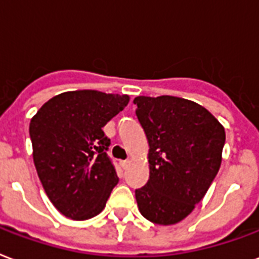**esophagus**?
Listing matches in <instances>:
<instances>
[{
	"instance_id": "34e87169",
	"label": "esophagus",
	"mask_w": 259,
	"mask_h": 259,
	"mask_svg": "<svg viewBox=\"0 0 259 259\" xmlns=\"http://www.w3.org/2000/svg\"><path fill=\"white\" fill-rule=\"evenodd\" d=\"M129 165H130V160H122V161H121V167H122V168H123V169L127 168Z\"/></svg>"
}]
</instances>
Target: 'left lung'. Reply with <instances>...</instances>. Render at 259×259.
<instances>
[{"label": "left lung", "mask_w": 259, "mask_h": 259, "mask_svg": "<svg viewBox=\"0 0 259 259\" xmlns=\"http://www.w3.org/2000/svg\"><path fill=\"white\" fill-rule=\"evenodd\" d=\"M136 115L147 136L149 181L136 190L147 220L182 222L206 194L222 165L226 132L205 107L177 96H137Z\"/></svg>", "instance_id": "obj_1"}]
</instances>
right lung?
Listing matches in <instances>:
<instances>
[{"mask_svg": "<svg viewBox=\"0 0 259 259\" xmlns=\"http://www.w3.org/2000/svg\"><path fill=\"white\" fill-rule=\"evenodd\" d=\"M127 95L69 91L51 98L29 122L37 177L55 208L73 220L102 212L118 183L102 130L127 106Z\"/></svg>", "mask_w": 259, "mask_h": 259, "instance_id": "add662e5", "label": "right lung"}]
</instances>
